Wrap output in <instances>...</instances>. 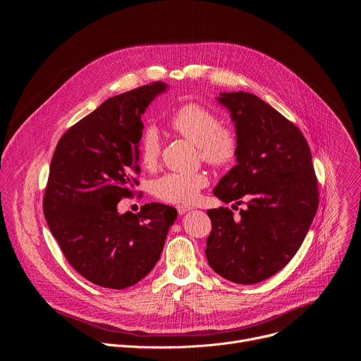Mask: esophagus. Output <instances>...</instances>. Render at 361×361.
I'll return each mask as SVG.
<instances>
[{
    "mask_svg": "<svg viewBox=\"0 0 361 361\" xmlns=\"http://www.w3.org/2000/svg\"><path fill=\"white\" fill-rule=\"evenodd\" d=\"M191 210H192V207H188V205H178V207H177V212H178L180 216H183V214H185Z\"/></svg>",
    "mask_w": 361,
    "mask_h": 361,
    "instance_id": "1",
    "label": "esophagus"
}]
</instances>
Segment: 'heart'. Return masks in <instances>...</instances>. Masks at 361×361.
Returning <instances> with one entry per match:
<instances>
[{
    "mask_svg": "<svg viewBox=\"0 0 361 361\" xmlns=\"http://www.w3.org/2000/svg\"><path fill=\"white\" fill-rule=\"evenodd\" d=\"M220 118L198 104L180 107L170 118L174 133L197 145L200 159L216 169L231 166L240 149L237 134L220 126ZM138 160L144 169H154L159 163L161 142L156 128H147L137 145ZM207 185L204 173H169L154 181L152 190L157 198L171 204H185L197 198L200 190Z\"/></svg>",
    "mask_w": 361,
    "mask_h": 361,
    "instance_id": "obj_1",
    "label": "heart"
}]
</instances>
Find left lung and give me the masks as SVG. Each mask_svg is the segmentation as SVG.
<instances>
[{
  "label": "left lung",
  "instance_id": "obj_1",
  "mask_svg": "<svg viewBox=\"0 0 361 361\" xmlns=\"http://www.w3.org/2000/svg\"><path fill=\"white\" fill-rule=\"evenodd\" d=\"M238 137L237 164L214 195L233 209L209 210L205 255L210 267L237 284L260 283L288 264L319 209L312 151L302 133L254 94L221 92Z\"/></svg>",
  "mask_w": 361,
  "mask_h": 361
}]
</instances>
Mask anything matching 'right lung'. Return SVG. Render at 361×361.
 <instances>
[{"mask_svg": "<svg viewBox=\"0 0 361 361\" xmlns=\"http://www.w3.org/2000/svg\"><path fill=\"white\" fill-rule=\"evenodd\" d=\"M167 90L157 81L118 94L68 128L49 166L42 210L67 262L88 281L127 288L159 262L177 219L170 205L151 202L120 214L140 173L141 114Z\"/></svg>", "mask_w": 361, "mask_h": 361, "instance_id": "obj_1", "label": "right lung"}]
</instances>
